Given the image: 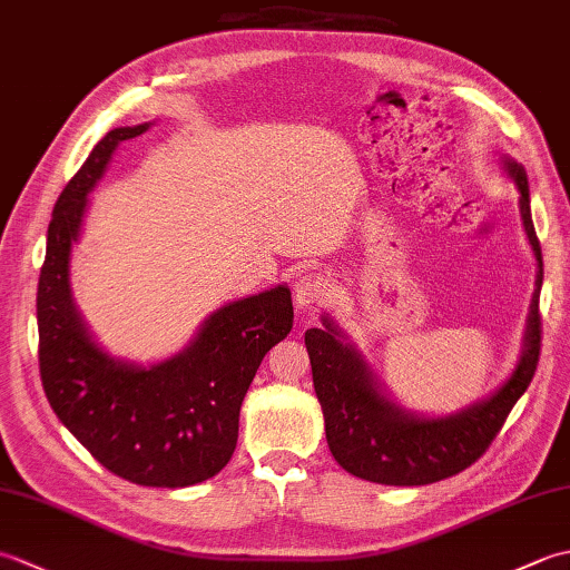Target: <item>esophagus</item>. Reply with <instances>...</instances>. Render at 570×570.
<instances>
[{
  "label": "esophagus",
  "instance_id": "esophagus-1",
  "mask_svg": "<svg viewBox=\"0 0 570 570\" xmlns=\"http://www.w3.org/2000/svg\"><path fill=\"white\" fill-rule=\"evenodd\" d=\"M333 286L321 274H304L294 284V298L298 306H323L331 298Z\"/></svg>",
  "mask_w": 570,
  "mask_h": 570
}]
</instances>
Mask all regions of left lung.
Instances as JSON below:
<instances>
[{
    "instance_id": "left-lung-1",
    "label": "left lung",
    "mask_w": 570,
    "mask_h": 570,
    "mask_svg": "<svg viewBox=\"0 0 570 570\" xmlns=\"http://www.w3.org/2000/svg\"><path fill=\"white\" fill-rule=\"evenodd\" d=\"M502 166L519 190L529 245L537 257L524 350L512 377L492 396L448 416H419L384 394L380 382L343 331L323 316V328L306 331L313 386L323 409L325 439L333 458L350 475L380 485H429L470 468L498 439L512 406L534 377L541 353L539 292L543 282L541 245L529 208V180L522 164L504 156Z\"/></svg>"
}]
</instances>
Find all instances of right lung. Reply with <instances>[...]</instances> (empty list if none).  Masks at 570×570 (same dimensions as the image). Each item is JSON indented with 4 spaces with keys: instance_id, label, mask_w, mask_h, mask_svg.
I'll list each match as a JSON object with an SVG mask.
<instances>
[{
    "instance_id": "obj_1",
    "label": "right lung",
    "mask_w": 570,
    "mask_h": 570,
    "mask_svg": "<svg viewBox=\"0 0 570 570\" xmlns=\"http://www.w3.org/2000/svg\"><path fill=\"white\" fill-rule=\"evenodd\" d=\"M147 129L107 131L56 200L36 294L39 370L48 404L98 463L137 485L174 490L217 475L233 458L239 406L264 355L292 331L294 306L288 286L233 301L151 367L115 360L92 341L72 304L70 252L115 149Z\"/></svg>"
}]
</instances>
